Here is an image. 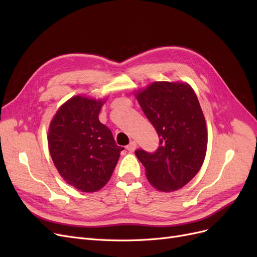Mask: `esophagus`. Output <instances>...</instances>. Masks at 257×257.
Instances as JSON below:
<instances>
[{
  "label": "esophagus",
  "mask_w": 257,
  "mask_h": 257,
  "mask_svg": "<svg viewBox=\"0 0 257 257\" xmlns=\"http://www.w3.org/2000/svg\"><path fill=\"white\" fill-rule=\"evenodd\" d=\"M126 149H127L130 152H134V151L137 149V144H136V142H131V143L126 146Z\"/></svg>",
  "instance_id": "esophagus-1"
}]
</instances>
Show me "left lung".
Returning a JSON list of instances; mask_svg holds the SVG:
<instances>
[{"label": "left lung", "mask_w": 257, "mask_h": 257, "mask_svg": "<svg viewBox=\"0 0 257 257\" xmlns=\"http://www.w3.org/2000/svg\"><path fill=\"white\" fill-rule=\"evenodd\" d=\"M134 95L160 137L154 153L135 152L148 181L161 192L183 188L199 172L207 152L206 120L195 92L188 82L154 81Z\"/></svg>", "instance_id": "obj_1"}]
</instances>
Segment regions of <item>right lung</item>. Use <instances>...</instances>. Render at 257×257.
I'll list each match as a JSON object with an SVG mask.
<instances>
[{
	"instance_id": "obj_1",
	"label": "right lung",
	"mask_w": 257,
	"mask_h": 257,
	"mask_svg": "<svg viewBox=\"0 0 257 257\" xmlns=\"http://www.w3.org/2000/svg\"><path fill=\"white\" fill-rule=\"evenodd\" d=\"M106 99L75 95L59 107L49 124L47 139L53 164L64 181L81 192L105 186L123 150L98 120Z\"/></svg>"
}]
</instances>
